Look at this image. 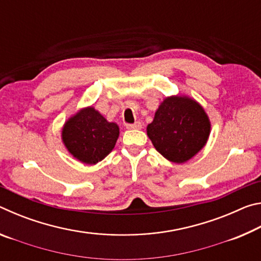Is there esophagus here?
<instances>
[{"label": "esophagus", "instance_id": "1", "mask_svg": "<svg viewBox=\"0 0 261 261\" xmlns=\"http://www.w3.org/2000/svg\"><path fill=\"white\" fill-rule=\"evenodd\" d=\"M126 129L129 130H134V129H140L141 127V123L140 122H135L134 124H126Z\"/></svg>", "mask_w": 261, "mask_h": 261}]
</instances>
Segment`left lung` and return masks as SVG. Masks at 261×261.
I'll return each instance as SVG.
<instances>
[{
	"label": "left lung",
	"mask_w": 261,
	"mask_h": 261,
	"mask_svg": "<svg viewBox=\"0 0 261 261\" xmlns=\"http://www.w3.org/2000/svg\"><path fill=\"white\" fill-rule=\"evenodd\" d=\"M211 123L204 108L188 96H169L155 112L147 136L167 160L183 163L205 146Z\"/></svg>",
	"instance_id": "1"
}]
</instances>
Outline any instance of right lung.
<instances>
[{
	"label": "right lung",
	"instance_id": "add662e5",
	"mask_svg": "<svg viewBox=\"0 0 261 261\" xmlns=\"http://www.w3.org/2000/svg\"><path fill=\"white\" fill-rule=\"evenodd\" d=\"M120 129L93 107L84 108L65 122L62 140L79 161L95 165L113 151Z\"/></svg>",
	"mask_w": 261,
	"mask_h": 261
}]
</instances>
